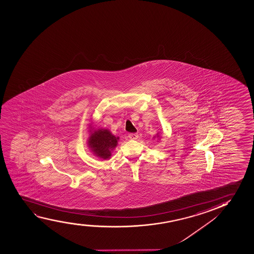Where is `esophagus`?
I'll return each mask as SVG.
<instances>
[{"label": "esophagus", "instance_id": "1", "mask_svg": "<svg viewBox=\"0 0 254 254\" xmlns=\"http://www.w3.org/2000/svg\"><path fill=\"white\" fill-rule=\"evenodd\" d=\"M128 137L130 139L135 140V139H137L138 138V133H129Z\"/></svg>", "mask_w": 254, "mask_h": 254}]
</instances>
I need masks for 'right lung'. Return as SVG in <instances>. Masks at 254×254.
<instances>
[{
    "label": "right lung",
    "mask_w": 254,
    "mask_h": 254,
    "mask_svg": "<svg viewBox=\"0 0 254 254\" xmlns=\"http://www.w3.org/2000/svg\"><path fill=\"white\" fill-rule=\"evenodd\" d=\"M118 139L119 138H116L109 130L98 129L91 133L89 146L97 157L108 159L111 156V151L117 145Z\"/></svg>",
    "instance_id": "obj_1"
}]
</instances>
